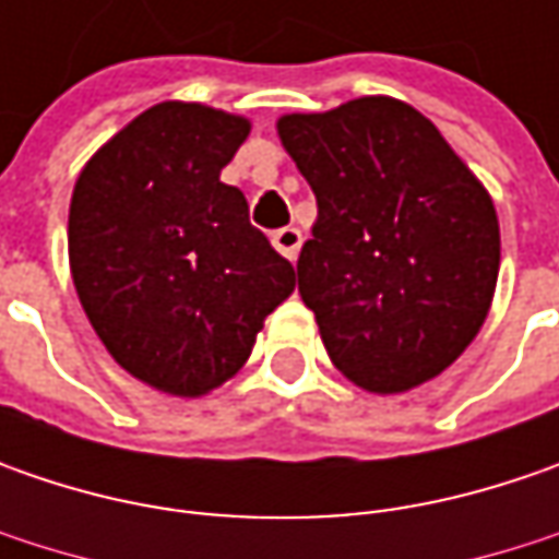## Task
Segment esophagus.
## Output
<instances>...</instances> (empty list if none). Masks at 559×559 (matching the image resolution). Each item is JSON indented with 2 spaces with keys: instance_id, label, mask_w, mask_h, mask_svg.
I'll return each instance as SVG.
<instances>
[{
  "instance_id": "esophagus-1",
  "label": "esophagus",
  "mask_w": 559,
  "mask_h": 559,
  "mask_svg": "<svg viewBox=\"0 0 559 559\" xmlns=\"http://www.w3.org/2000/svg\"><path fill=\"white\" fill-rule=\"evenodd\" d=\"M270 242H273V248H276L283 258L295 261V258H298V251H301V229H295V226H283V229H276V233L270 236Z\"/></svg>"
}]
</instances>
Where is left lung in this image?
<instances>
[{"instance_id":"left-lung-1","label":"left lung","mask_w":559,"mask_h":559,"mask_svg":"<svg viewBox=\"0 0 559 559\" xmlns=\"http://www.w3.org/2000/svg\"><path fill=\"white\" fill-rule=\"evenodd\" d=\"M276 127L317 199L298 292L333 364L379 395L439 376L476 338L498 283L501 233L483 183L397 98Z\"/></svg>"}]
</instances>
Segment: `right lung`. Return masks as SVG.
Returning a JSON list of instances; mask_svg holds the SVG:
<instances>
[{"label":"right lung","instance_id":"add662e5","mask_svg":"<svg viewBox=\"0 0 559 559\" xmlns=\"http://www.w3.org/2000/svg\"><path fill=\"white\" fill-rule=\"evenodd\" d=\"M246 136V118L162 102L102 145L74 186L80 305L120 367L170 395L226 382L295 289L246 195L221 183Z\"/></svg>","mask_w":559,"mask_h":559}]
</instances>
